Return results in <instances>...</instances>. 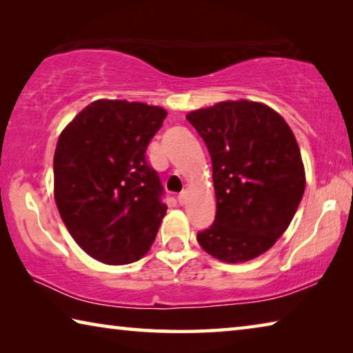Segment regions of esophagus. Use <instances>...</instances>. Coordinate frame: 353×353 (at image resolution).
I'll return each mask as SVG.
<instances>
[{"mask_svg":"<svg viewBox=\"0 0 353 353\" xmlns=\"http://www.w3.org/2000/svg\"><path fill=\"white\" fill-rule=\"evenodd\" d=\"M186 199H188V190H183V192L178 194V203H180V205H184V203H186Z\"/></svg>","mask_w":353,"mask_h":353,"instance_id":"obj_1","label":"esophagus"}]
</instances>
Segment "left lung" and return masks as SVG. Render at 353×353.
Here are the masks:
<instances>
[{"instance_id": "obj_1", "label": "left lung", "mask_w": 353, "mask_h": 353, "mask_svg": "<svg viewBox=\"0 0 353 353\" xmlns=\"http://www.w3.org/2000/svg\"><path fill=\"white\" fill-rule=\"evenodd\" d=\"M186 117L211 154L217 199L214 223L196 240L221 262L256 259L285 232L304 195L292 128L273 108L251 101L220 102Z\"/></svg>"}]
</instances>
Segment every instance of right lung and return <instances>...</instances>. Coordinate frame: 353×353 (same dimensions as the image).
<instances>
[{"instance_id":"obj_1","label":"right lung","mask_w":353,"mask_h":353,"mask_svg":"<svg viewBox=\"0 0 353 353\" xmlns=\"http://www.w3.org/2000/svg\"><path fill=\"white\" fill-rule=\"evenodd\" d=\"M165 116L154 105L101 99L60 134L55 205L76 243L99 262L139 261L157 237L167 206L145 152Z\"/></svg>"}]
</instances>
